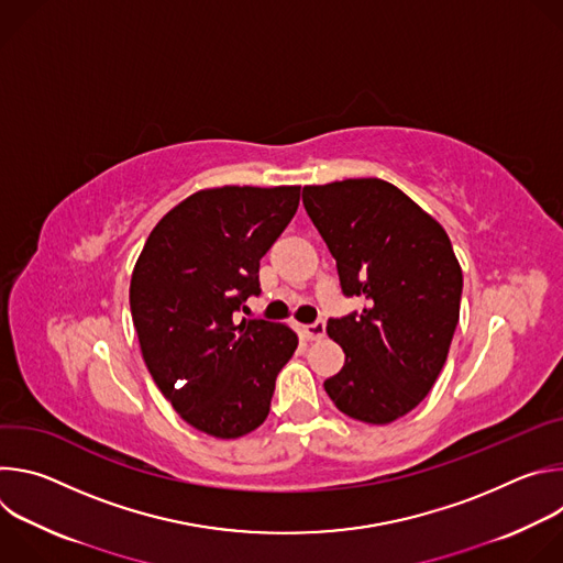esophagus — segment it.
I'll return each instance as SVG.
<instances>
[{
  "label": "esophagus",
  "mask_w": 563,
  "mask_h": 563,
  "mask_svg": "<svg viewBox=\"0 0 563 563\" xmlns=\"http://www.w3.org/2000/svg\"><path fill=\"white\" fill-rule=\"evenodd\" d=\"M302 334H305L309 341L323 339V336H325V320H313V323L302 325Z\"/></svg>",
  "instance_id": "34e87169"
}]
</instances>
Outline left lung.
I'll return each mask as SVG.
<instances>
[{
  "label": "left lung",
  "mask_w": 563,
  "mask_h": 563,
  "mask_svg": "<svg viewBox=\"0 0 563 563\" xmlns=\"http://www.w3.org/2000/svg\"><path fill=\"white\" fill-rule=\"evenodd\" d=\"M302 205L336 261L343 294L365 302L330 318L345 365L325 391L356 421L391 423L428 396L459 325L463 276L450 238L378 178L305 187Z\"/></svg>",
  "instance_id": "8db88e82"
}]
</instances>
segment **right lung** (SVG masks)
<instances>
[{"instance_id": "obj_1", "label": "right lung", "mask_w": 563, "mask_h": 563, "mask_svg": "<svg viewBox=\"0 0 563 563\" xmlns=\"http://www.w3.org/2000/svg\"><path fill=\"white\" fill-rule=\"evenodd\" d=\"M298 200L300 187L198 191L155 224L135 263L129 300L144 363L176 412L211 437L263 426L298 347L287 325L233 320L261 294V258Z\"/></svg>"}]
</instances>
